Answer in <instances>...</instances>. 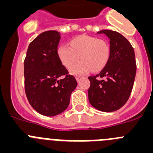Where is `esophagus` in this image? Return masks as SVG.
I'll return each mask as SVG.
<instances>
[{"mask_svg": "<svg viewBox=\"0 0 153 153\" xmlns=\"http://www.w3.org/2000/svg\"><path fill=\"white\" fill-rule=\"evenodd\" d=\"M75 78H76V81H77V82H79L80 81H81V79H82V77H81V76H77Z\"/></svg>", "mask_w": 153, "mask_h": 153, "instance_id": "obj_1", "label": "esophagus"}]
</instances>
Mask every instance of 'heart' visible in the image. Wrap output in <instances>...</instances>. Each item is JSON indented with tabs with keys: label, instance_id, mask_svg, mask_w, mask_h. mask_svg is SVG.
<instances>
[{
	"label": "heart",
	"instance_id": "obj_1",
	"mask_svg": "<svg viewBox=\"0 0 153 153\" xmlns=\"http://www.w3.org/2000/svg\"><path fill=\"white\" fill-rule=\"evenodd\" d=\"M57 56L62 64L69 68L79 57L82 60L70 68L73 75H83L91 69L98 71L104 68L109 61L111 49L106 41L97 39L90 36L82 35L70 41V46L60 45L57 49Z\"/></svg>",
	"mask_w": 153,
	"mask_h": 153
}]
</instances>
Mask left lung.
I'll list each match as a JSON object with an SVG mask.
<instances>
[{
	"instance_id": "1",
	"label": "left lung",
	"mask_w": 153,
	"mask_h": 153,
	"mask_svg": "<svg viewBox=\"0 0 153 153\" xmlns=\"http://www.w3.org/2000/svg\"><path fill=\"white\" fill-rule=\"evenodd\" d=\"M97 33L104 34L110 39L111 56L98 75L88 77V100L95 109L113 112L123 107L131 94L137 71L134 50L119 33L103 30Z\"/></svg>"
}]
</instances>
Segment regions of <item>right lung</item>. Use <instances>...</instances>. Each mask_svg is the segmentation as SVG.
Masks as SVG:
<instances>
[{
	"instance_id": "obj_1",
	"label": "right lung",
	"mask_w": 153,
	"mask_h": 153,
	"mask_svg": "<svg viewBox=\"0 0 153 153\" xmlns=\"http://www.w3.org/2000/svg\"><path fill=\"white\" fill-rule=\"evenodd\" d=\"M61 36L48 30L30 42L24 60V84L29 103L39 114L56 116L65 111L77 87L75 77L57 56Z\"/></svg>"
}]
</instances>
